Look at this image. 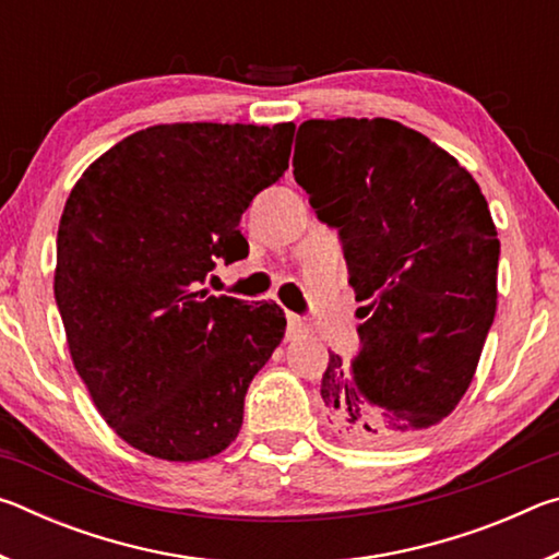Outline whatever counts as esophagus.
I'll list each match as a JSON object with an SVG mask.
<instances>
[{
  "label": "esophagus",
  "instance_id": "1",
  "mask_svg": "<svg viewBox=\"0 0 559 559\" xmlns=\"http://www.w3.org/2000/svg\"><path fill=\"white\" fill-rule=\"evenodd\" d=\"M286 318H288V335H290V337H296V335L306 333V330H308V325L302 323V318H300V316H296V313H288Z\"/></svg>",
  "mask_w": 559,
  "mask_h": 559
}]
</instances>
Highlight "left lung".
<instances>
[{
    "label": "left lung",
    "instance_id": "1",
    "mask_svg": "<svg viewBox=\"0 0 559 559\" xmlns=\"http://www.w3.org/2000/svg\"><path fill=\"white\" fill-rule=\"evenodd\" d=\"M293 177L337 229L362 300L359 349L330 355L328 427L355 447H392L449 416L496 318L500 241L466 169L396 120H306Z\"/></svg>",
    "mask_w": 559,
    "mask_h": 559
}]
</instances>
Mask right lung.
I'll use <instances>...</instances> for the list:
<instances>
[{"instance_id":"right-lung-1","label":"right lung","mask_w":559,"mask_h":559,"mask_svg":"<svg viewBox=\"0 0 559 559\" xmlns=\"http://www.w3.org/2000/svg\"><path fill=\"white\" fill-rule=\"evenodd\" d=\"M296 126L173 122L120 140L71 189L56 306L75 370L120 439L167 461L236 439L249 384L286 333L276 302L202 288L246 257L241 214L288 169Z\"/></svg>"}]
</instances>
